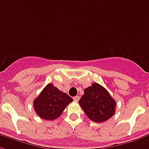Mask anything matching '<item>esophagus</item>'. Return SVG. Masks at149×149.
<instances>
[{
  "label": "esophagus",
  "mask_w": 149,
  "mask_h": 149,
  "mask_svg": "<svg viewBox=\"0 0 149 149\" xmlns=\"http://www.w3.org/2000/svg\"><path fill=\"white\" fill-rule=\"evenodd\" d=\"M73 100H75V101H79V100H80V96H78V95H77V96H75L74 98H73Z\"/></svg>",
  "instance_id": "1"
}]
</instances>
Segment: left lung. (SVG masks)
Returning a JSON list of instances; mask_svg holds the SVG:
<instances>
[{"label":"left lung","instance_id":"1","mask_svg":"<svg viewBox=\"0 0 149 149\" xmlns=\"http://www.w3.org/2000/svg\"><path fill=\"white\" fill-rule=\"evenodd\" d=\"M84 92L79 103L89 119L103 122L114 115L116 102L102 86L97 83L92 84L84 89Z\"/></svg>","mask_w":149,"mask_h":149}]
</instances>
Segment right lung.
<instances>
[{"instance_id": "add662e5", "label": "right lung", "mask_w": 149, "mask_h": 149, "mask_svg": "<svg viewBox=\"0 0 149 149\" xmlns=\"http://www.w3.org/2000/svg\"><path fill=\"white\" fill-rule=\"evenodd\" d=\"M72 99L48 84L34 100V109L38 116L45 120H54L60 116Z\"/></svg>"}]
</instances>
